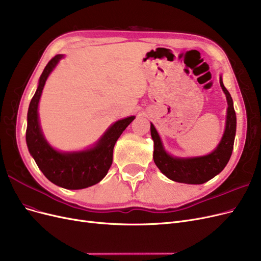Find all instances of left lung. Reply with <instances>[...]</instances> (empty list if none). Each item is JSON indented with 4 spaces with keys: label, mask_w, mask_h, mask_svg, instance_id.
<instances>
[{
    "label": "left lung",
    "mask_w": 261,
    "mask_h": 261,
    "mask_svg": "<svg viewBox=\"0 0 261 261\" xmlns=\"http://www.w3.org/2000/svg\"><path fill=\"white\" fill-rule=\"evenodd\" d=\"M220 87L227 99L226 127L217 147L205 156L199 157H174L165 149L161 138L155 125L150 123V134L153 141V161L158 169L168 178L185 184L199 185L215 177L225 169L233 149L237 131V116L233 109V101L229 91L224 86L223 79H219Z\"/></svg>",
    "instance_id": "left-lung-1"
}]
</instances>
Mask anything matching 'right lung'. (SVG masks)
I'll return each instance as SVG.
<instances>
[{"mask_svg": "<svg viewBox=\"0 0 261 261\" xmlns=\"http://www.w3.org/2000/svg\"><path fill=\"white\" fill-rule=\"evenodd\" d=\"M63 58L64 55L55 56L40 77L37 89L29 105L25 141L29 152L43 174L57 186L75 190L98 184L108 174L113 162L115 143L136 116L114 122L89 148L80 151L55 149L44 137L37 110L48 76Z\"/></svg>", "mask_w": 261, "mask_h": 261, "instance_id": "1", "label": "right lung"}]
</instances>
